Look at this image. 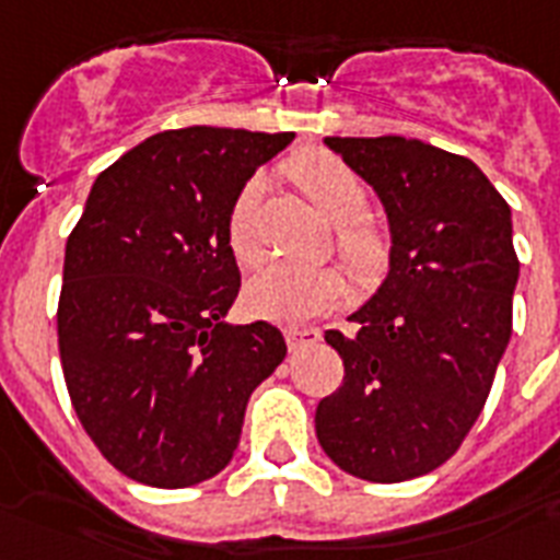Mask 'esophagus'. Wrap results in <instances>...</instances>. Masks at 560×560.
I'll use <instances>...</instances> for the list:
<instances>
[{
  "label": "esophagus",
  "instance_id": "1",
  "mask_svg": "<svg viewBox=\"0 0 560 560\" xmlns=\"http://www.w3.org/2000/svg\"><path fill=\"white\" fill-rule=\"evenodd\" d=\"M319 337L323 334L316 331V328H288L284 331V340H288L290 351L302 349V346H314V342H319Z\"/></svg>",
  "mask_w": 560,
  "mask_h": 560
}]
</instances>
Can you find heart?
<instances>
[{"label":"heart","instance_id":"1","mask_svg":"<svg viewBox=\"0 0 560 560\" xmlns=\"http://www.w3.org/2000/svg\"><path fill=\"white\" fill-rule=\"evenodd\" d=\"M299 186L325 218L337 223V253L358 279H374L386 261V241L366 218L372 191L358 171L334 153H311L296 162ZM267 194L264 174L241 186L226 220L229 246L237 261L253 264L261 253V202ZM349 293V281L337 267H293L270 261L246 281V305L255 316L296 325L331 311Z\"/></svg>","mask_w":560,"mask_h":560}]
</instances>
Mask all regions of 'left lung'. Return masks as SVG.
<instances>
[{
	"label": "left lung",
	"mask_w": 560,
	"mask_h": 560,
	"mask_svg": "<svg viewBox=\"0 0 560 560\" xmlns=\"http://www.w3.org/2000/svg\"><path fill=\"white\" fill-rule=\"evenodd\" d=\"M325 144L377 191L392 253L358 334L325 331L346 377L316 407V439L351 477H424L459 451L512 337V209L459 153L404 136Z\"/></svg>",
	"instance_id": "left-lung-1"
}]
</instances>
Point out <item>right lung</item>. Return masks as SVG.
<instances>
[{
	"mask_svg": "<svg viewBox=\"0 0 560 560\" xmlns=\"http://www.w3.org/2000/svg\"><path fill=\"white\" fill-rule=\"evenodd\" d=\"M293 133L165 130L101 171L66 241L57 346L101 456L153 488L226 468L253 389L288 346L276 325H226L241 290L226 220Z\"/></svg>",
	"mask_w": 560,
	"mask_h": 560,
	"instance_id": "add662e5",
	"label": "right lung"
}]
</instances>
